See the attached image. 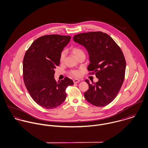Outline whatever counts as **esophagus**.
<instances>
[{
    "label": "esophagus",
    "mask_w": 148,
    "mask_h": 148,
    "mask_svg": "<svg viewBox=\"0 0 148 148\" xmlns=\"http://www.w3.org/2000/svg\"><path fill=\"white\" fill-rule=\"evenodd\" d=\"M73 82L74 83H77L79 82H80V80H78V79H73Z\"/></svg>",
    "instance_id": "1"
}]
</instances>
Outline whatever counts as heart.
<instances>
[{
    "label": "heart",
    "mask_w": 148,
    "mask_h": 148,
    "mask_svg": "<svg viewBox=\"0 0 148 148\" xmlns=\"http://www.w3.org/2000/svg\"><path fill=\"white\" fill-rule=\"evenodd\" d=\"M72 52L77 58L82 55H85L84 51L79 47L72 48ZM65 56H66V51L64 50L61 52L60 55V61L61 62H63L64 60ZM82 73H83L82 69H72L69 72V73L75 77H80L82 75Z\"/></svg>",
    "instance_id": "obj_1"
}]
</instances>
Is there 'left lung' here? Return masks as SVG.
I'll list each match as a JSON object with an SVG mask.
<instances>
[{"instance_id":"1","label":"left lung","mask_w":148,"mask_h":148,"mask_svg":"<svg viewBox=\"0 0 148 148\" xmlns=\"http://www.w3.org/2000/svg\"><path fill=\"white\" fill-rule=\"evenodd\" d=\"M75 42L86 48L89 55V74L99 81L90 84L85 99L96 106L110 104L117 96L125 79L126 62L120 47L108 34L101 31L82 33L73 36Z\"/></svg>"}]
</instances>
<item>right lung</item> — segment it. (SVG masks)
Returning a JSON list of instances; mask_svg holds the SVG:
<instances>
[{"label": "right lung", "mask_w": 148, "mask_h": 148, "mask_svg": "<svg viewBox=\"0 0 148 148\" xmlns=\"http://www.w3.org/2000/svg\"><path fill=\"white\" fill-rule=\"evenodd\" d=\"M70 36L44 35L36 39L27 50L23 62L24 84L32 99L46 109L56 108L66 97L65 89L73 84L65 77L56 82L54 69L60 64V55Z\"/></svg>", "instance_id": "right-lung-1"}]
</instances>
